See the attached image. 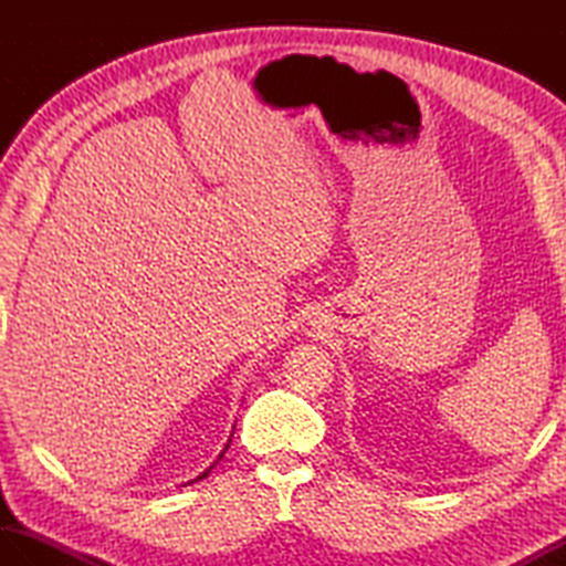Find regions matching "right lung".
Masks as SVG:
<instances>
[{
    "mask_svg": "<svg viewBox=\"0 0 566 566\" xmlns=\"http://www.w3.org/2000/svg\"><path fill=\"white\" fill-rule=\"evenodd\" d=\"M226 450H228V444H226ZM221 457H223V454H221ZM209 472H211V467H209V469H207V472H203L201 476H197V482H199V479H203V476H209Z\"/></svg>",
    "mask_w": 566,
    "mask_h": 566,
    "instance_id": "right-lung-1",
    "label": "right lung"
}]
</instances>
